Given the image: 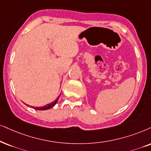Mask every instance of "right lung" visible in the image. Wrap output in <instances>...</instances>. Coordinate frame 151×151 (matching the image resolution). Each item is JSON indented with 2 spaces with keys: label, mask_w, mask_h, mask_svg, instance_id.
Segmentation results:
<instances>
[{
  "label": "right lung",
  "mask_w": 151,
  "mask_h": 151,
  "mask_svg": "<svg viewBox=\"0 0 151 151\" xmlns=\"http://www.w3.org/2000/svg\"><path fill=\"white\" fill-rule=\"evenodd\" d=\"M58 99H59V96L56 98V100H54L53 102L50 103V104H47V105H45L44 106H40V107H34V106H33V108L35 109H37V110H47V109H51V107H53V106L56 104L57 101H58Z\"/></svg>",
  "instance_id": "obj_1"
}]
</instances>
